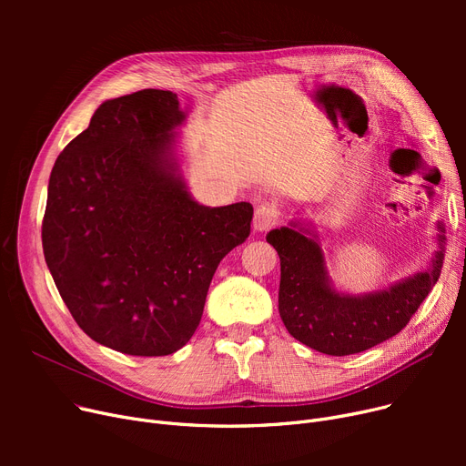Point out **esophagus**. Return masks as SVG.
Wrapping results in <instances>:
<instances>
[{
	"mask_svg": "<svg viewBox=\"0 0 466 466\" xmlns=\"http://www.w3.org/2000/svg\"><path fill=\"white\" fill-rule=\"evenodd\" d=\"M278 223V209L270 204H262L257 208L255 217H253V227L258 232H264L268 228H272Z\"/></svg>",
	"mask_w": 466,
	"mask_h": 466,
	"instance_id": "34e87169",
	"label": "esophagus"
}]
</instances>
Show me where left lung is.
I'll use <instances>...</instances> for the list:
<instances>
[{
  "mask_svg": "<svg viewBox=\"0 0 466 466\" xmlns=\"http://www.w3.org/2000/svg\"><path fill=\"white\" fill-rule=\"evenodd\" d=\"M438 251L425 272L369 295L338 292L327 274L317 234L299 223L266 236L281 260L279 315L289 334L325 355L370 350L399 334L442 272L446 230L438 223Z\"/></svg>",
  "mask_w": 466,
  "mask_h": 466,
  "instance_id": "8db88e82",
  "label": "left lung"
}]
</instances>
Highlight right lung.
<instances>
[{"instance_id": "add662e5", "label": "right lung", "mask_w": 466, "mask_h": 466, "mask_svg": "<svg viewBox=\"0 0 466 466\" xmlns=\"http://www.w3.org/2000/svg\"><path fill=\"white\" fill-rule=\"evenodd\" d=\"M183 120L169 90L107 100L48 179V270L77 325L127 355L181 350L200 325L218 262L251 232V204L192 200L176 157Z\"/></svg>"}]
</instances>
